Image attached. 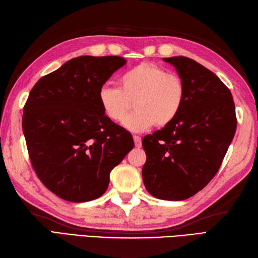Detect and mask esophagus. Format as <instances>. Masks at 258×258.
<instances>
[{
	"instance_id": "obj_1",
	"label": "esophagus",
	"mask_w": 258,
	"mask_h": 258,
	"mask_svg": "<svg viewBox=\"0 0 258 258\" xmlns=\"http://www.w3.org/2000/svg\"><path fill=\"white\" fill-rule=\"evenodd\" d=\"M133 139H134L135 146H136V147H141V146H142V140H141L140 136H139V135H134Z\"/></svg>"
}]
</instances>
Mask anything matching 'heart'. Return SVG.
Wrapping results in <instances>:
<instances>
[{
  "mask_svg": "<svg viewBox=\"0 0 258 258\" xmlns=\"http://www.w3.org/2000/svg\"><path fill=\"white\" fill-rule=\"evenodd\" d=\"M117 87L104 86L98 92L103 114L118 123L133 101L136 111L125 118L123 125L132 132L156 125L164 127L174 122L186 100V84L182 76L168 73L155 63H141L119 75Z\"/></svg>",
  "mask_w": 258,
  "mask_h": 258,
  "instance_id": "heart-1",
  "label": "heart"
}]
</instances>
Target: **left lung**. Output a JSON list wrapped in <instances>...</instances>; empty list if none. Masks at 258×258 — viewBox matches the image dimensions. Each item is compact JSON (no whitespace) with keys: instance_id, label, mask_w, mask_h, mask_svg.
Returning a JSON list of instances; mask_svg holds the SVG:
<instances>
[{"instance_id":"left-lung-1","label":"left lung","mask_w":258,"mask_h":258,"mask_svg":"<svg viewBox=\"0 0 258 258\" xmlns=\"http://www.w3.org/2000/svg\"><path fill=\"white\" fill-rule=\"evenodd\" d=\"M163 59L185 81L186 100L174 122L144 136L142 175L147 191L156 199L183 201L215 176L237 119L231 91L212 71L185 56Z\"/></svg>"}]
</instances>
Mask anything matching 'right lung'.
<instances>
[{
  "label": "right lung",
  "mask_w": 258,
  "mask_h": 258,
  "mask_svg": "<svg viewBox=\"0 0 258 258\" xmlns=\"http://www.w3.org/2000/svg\"><path fill=\"white\" fill-rule=\"evenodd\" d=\"M120 56H79L30 92L22 127L37 177L59 199H98L109 173L134 147L132 135L103 114L98 92L125 65Z\"/></svg>",
  "instance_id": "add662e5"
}]
</instances>
